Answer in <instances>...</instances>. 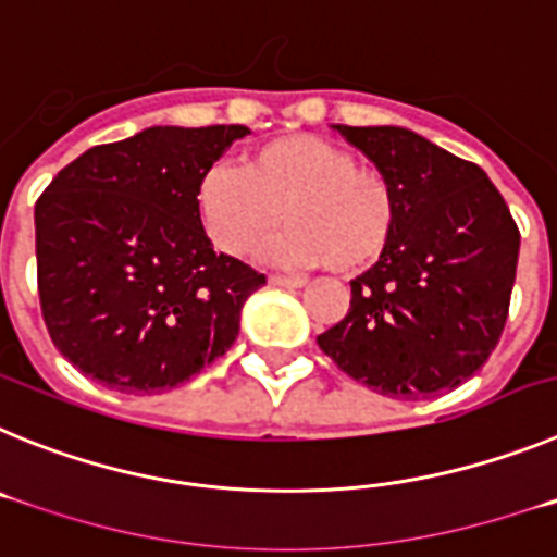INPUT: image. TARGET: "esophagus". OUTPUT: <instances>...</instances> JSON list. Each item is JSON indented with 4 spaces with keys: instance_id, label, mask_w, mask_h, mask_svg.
<instances>
[{
    "instance_id": "1",
    "label": "esophagus",
    "mask_w": 557,
    "mask_h": 557,
    "mask_svg": "<svg viewBox=\"0 0 557 557\" xmlns=\"http://www.w3.org/2000/svg\"><path fill=\"white\" fill-rule=\"evenodd\" d=\"M270 284H273V287H287V289H301L304 284V278H298V275H270L268 278Z\"/></svg>"
}]
</instances>
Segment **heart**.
<instances>
[{"mask_svg":"<svg viewBox=\"0 0 557 557\" xmlns=\"http://www.w3.org/2000/svg\"><path fill=\"white\" fill-rule=\"evenodd\" d=\"M198 214L223 253L264 248L273 262L359 273L382 259L398 225V195L379 170L357 164L348 147L321 136H282L253 147L243 170L211 166L198 184Z\"/></svg>","mask_w":557,"mask_h":557,"instance_id":"obj_1","label":"heart"}]
</instances>
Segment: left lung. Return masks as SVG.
<instances>
[{"mask_svg": "<svg viewBox=\"0 0 557 557\" xmlns=\"http://www.w3.org/2000/svg\"><path fill=\"white\" fill-rule=\"evenodd\" d=\"M398 195V225L351 309L318 346L391 398H432L474 376L502 337L519 228L488 175L407 127L334 125Z\"/></svg>", "mask_w": 557, "mask_h": 557, "instance_id": "obj_1", "label": "left lung"}]
</instances>
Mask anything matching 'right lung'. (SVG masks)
Masks as SVG:
<instances>
[{
    "mask_svg": "<svg viewBox=\"0 0 557 557\" xmlns=\"http://www.w3.org/2000/svg\"><path fill=\"white\" fill-rule=\"evenodd\" d=\"M245 133L147 127L91 147L44 189L38 295L49 337L77 371L141 396L181 385L234 346L264 275L214 253L195 195Z\"/></svg>",
    "mask_w": 557,
    "mask_h": 557,
    "instance_id": "obj_1",
    "label": "right lung"
}]
</instances>
